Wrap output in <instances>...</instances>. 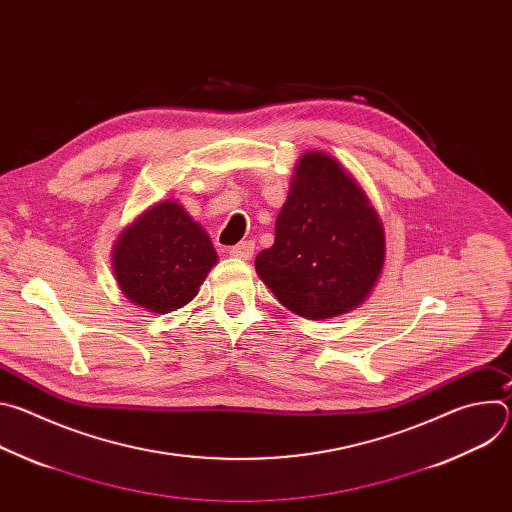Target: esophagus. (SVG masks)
Wrapping results in <instances>:
<instances>
[{
  "instance_id": "obj_1",
  "label": "esophagus",
  "mask_w": 512,
  "mask_h": 512,
  "mask_svg": "<svg viewBox=\"0 0 512 512\" xmlns=\"http://www.w3.org/2000/svg\"><path fill=\"white\" fill-rule=\"evenodd\" d=\"M231 257H235V259H251L253 257V253H255V243L253 241H241V243H237L235 247H231Z\"/></svg>"
}]
</instances>
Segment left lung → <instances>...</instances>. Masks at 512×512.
Here are the masks:
<instances>
[{"mask_svg":"<svg viewBox=\"0 0 512 512\" xmlns=\"http://www.w3.org/2000/svg\"><path fill=\"white\" fill-rule=\"evenodd\" d=\"M383 259L379 216L358 184L330 156H302L275 243L255 259L273 296L302 318H334L369 296Z\"/></svg>","mask_w":512,"mask_h":512,"instance_id":"obj_1","label":"left lung"}]
</instances>
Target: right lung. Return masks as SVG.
Returning <instances> with one entry per match:
<instances>
[{"label": "right lung", "mask_w": 512, "mask_h": 512, "mask_svg": "<svg viewBox=\"0 0 512 512\" xmlns=\"http://www.w3.org/2000/svg\"><path fill=\"white\" fill-rule=\"evenodd\" d=\"M214 263L208 235L172 200L145 210L123 231L113 253L123 294L156 314L188 304Z\"/></svg>", "instance_id": "add662e5"}]
</instances>
